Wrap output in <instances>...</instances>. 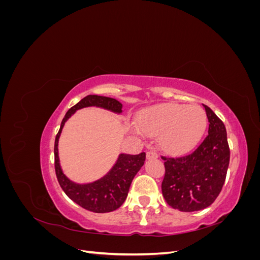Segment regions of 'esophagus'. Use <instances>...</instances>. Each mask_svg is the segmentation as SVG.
Returning a JSON list of instances; mask_svg holds the SVG:
<instances>
[{"instance_id": "esophagus-1", "label": "esophagus", "mask_w": 260, "mask_h": 260, "mask_svg": "<svg viewBox=\"0 0 260 260\" xmlns=\"http://www.w3.org/2000/svg\"><path fill=\"white\" fill-rule=\"evenodd\" d=\"M146 157H147V159H155V158H157V157H158V154H157L155 149H151V151H148L146 153Z\"/></svg>"}]
</instances>
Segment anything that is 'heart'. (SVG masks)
<instances>
[{
	"instance_id": "heart-1",
	"label": "heart",
	"mask_w": 260,
	"mask_h": 260,
	"mask_svg": "<svg viewBox=\"0 0 260 260\" xmlns=\"http://www.w3.org/2000/svg\"><path fill=\"white\" fill-rule=\"evenodd\" d=\"M139 121L143 132L159 135L160 145L167 152L181 154L200 142L207 127V115L199 105L167 104L147 109Z\"/></svg>"
}]
</instances>
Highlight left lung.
I'll list each match as a JSON object with an SVG mask.
<instances>
[{"label": "left lung", "mask_w": 260, "mask_h": 260, "mask_svg": "<svg viewBox=\"0 0 260 260\" xmlns=\"http://www.w3.org/2000/svg\"><path fill=\"white\" fill-rule=\"evenodd\" d=\"M208 118V136L190 154L161 156L165 177L161 191L168 205L180 211H196L210 206L224 184L230 148L222 120L204 105Z\"/></svg>", "instance_id": "8db88e82"}]
</instances>
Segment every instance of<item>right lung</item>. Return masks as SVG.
I'll list each match as a JSON object with an SVG mask.
<instances>
[{"mask_svg": "<svg viewBox=\"0 0 260 260\" xmlns=\"http://www.w3.org/2000/svg\"><path fill=\"white\" fill-rule=\"evenodd\" d=\"M88 106H99L116 113H121L122 104L115 99L88 95L82 99L79 103H77L66 113L64 119L61 121L59 131L55 138L54 145V164L55 172L58 180V183L62 191L70 200H73L82 208L93 212H109L119 208L127 199L131 182L138 171L143 166L145 161V153H140L138 155L121 154L113 169L108 174L90 184H77L66 178L62 174L59 166L58 159V139L62 127L68 118L72 116L77 109Z\"/></svg>", "mask_w": 260, "mask_h": 260, "instance_id": "1", "label": "right lung"}]
</instances>
